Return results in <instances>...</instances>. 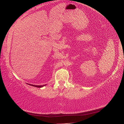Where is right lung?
<instances>
[{
  "label": "right lung",
  "mask_w": 124,
  "mask_h": 124,
  "mask_svg": "<svg viewBox=\"0 0 124 124\" xmlns=\"http://www.w3.org/2000/svg\"><path fill=\"white\" fill-rule=\"evenodd\" d=\"M28 85H31V86H35V87H38V88H41V87H43L44 86H46V85H32V84H28Z\"/></svg>",
  "instance_id": "add662e5"
}]
</instances>
